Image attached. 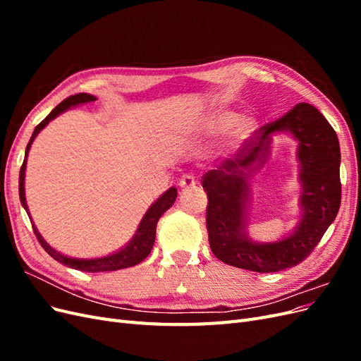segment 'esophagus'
<instances>
[{
	"label": "esophagus",
	"instance_id": "obj_1",
	"mask_svg": "<svg viewBox=\"0 0 361 361\" xmlns=\"http://www.w3.org/2000/svg\"><path fill=\"white\" fill-rule=\"evenodd\" d=\"M194 185H195V178L192 174H183V176L179 179L180 188H192Z\"/></svg>",
	"mask_w": 361,
	"mask_h": 361
}]
</instances>
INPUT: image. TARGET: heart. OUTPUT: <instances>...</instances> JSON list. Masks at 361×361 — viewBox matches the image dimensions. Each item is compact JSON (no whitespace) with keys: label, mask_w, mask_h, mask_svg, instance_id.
<instances>
[{"label":"heart","mask_w":361,"mask_h":361,"mask_svg":"<svg viewBox=\"0 0 361 361\" xmlns=\"http://www.w3.org/2000/svg\"><path fill=\"white\" fill-rule=\"evenodd\" d=\"M235 120H236V114H233V113H216L206 120L203 125V130L207 135L220 134V133H223V130L231 128ZM256 126L257 125L255 122V118H251V117H244L243 120H239V122L236 123L233 134L231 137V141H228V146H231L232 149H236L241 146L247 138H250L255 134Z\"/></svg>","instance_id":"b5f03b06"}]
</instances>
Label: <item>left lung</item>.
Here are the masks:
<instances>
[{"instance_id":"1","label":"left lung","mask_w":361,"mask_h":361,"mask_svg":"<svg viewBox=\"0 0 361 361\" xmlns=\"http://www.w3.org/2000/svg\"><path fill=\"white\" fill-rule=\"evenodd\" d=\"M289 132L299 141L302 216L289 237L256 243L246 235L249 180L266 161L270 137ZM207 194L206 227L215 257L227 265L256 272L292 268L318 245L341 207V147L331 125L310 104H298L272 123L262 126L253 141L233 159H224L203 176Z\"/></svg>"}]
</instances>
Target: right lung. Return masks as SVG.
I'll return each instance as SVG.
<instances>
[{"label":"right lung","mask_w":361,"mask_h":361,"mask_svg":"<svg viewBox=\"0 0 361 361\" xmlns=\"http://www.w3.org/2000/svg\"><path fill=\"white\" fill-rule=\"evenodd\" d=\"M96 101V97L93 94H89V93H78V94H73V96H69L68 99H64L61 104H59L54 110L42 120V122L36 126L35 133H32L28 145H27V149H25V158H24V164L23 167H20V171H19V199H20V203H23L24 209L28 212V206H27V200H25V188H24V180H25V169H27V158H28V152H30V147L32 145V141H35V138L37 137V134L40 133V130L45 128L52 118H56L59 114L64 113L66 110H69L71 106H76V105H82V104H87V102H93ZM178 197V190L171 187L170 190H167L166 192H164L161 197L152 204L147 212L145 214L143 220L140 221L138 224V228L135 235L133 236V239L123 247L120 248L118 251H116V253L113 255H108V256H104V257H96V259H78V257H69V256H64L61 253H59L57 250H54L45 239L42 238V235L39 233V231L36 228L35 223L32 224V231H35L37 239L40 245L45 248L47 253L56 259L57 262H60V264L66 265L69 268H73V269H78V271H85V272H102V271H116V269H123V268H129V267H134L137 264H140V262H143L149 253L152 247H154V243H155V233H157V224L159 221L161 215L166 212L167 209H170V207L173 206L174 200H176Z\"/></svg>","instance_id":"1"}]
</instances>
